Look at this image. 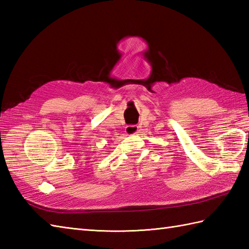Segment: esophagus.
<instances>
[{
	"instance_id": "1",
	"label": "esophagus",
	"mask_w": 249,
	"mask_h": 249,
	"mask_svg": "<svg viewBox=\"0 0 249 249\" xmlns=\"http://www.w3.org/2000/svg\"><path fill=\"white\" fill-rule=\"evenodd\" d=\"M139 126H137V125H128V126H126V128H125V133H126V135H128V136H133V135H137V134H139Z\"/></svg>"
}]
</instances>
